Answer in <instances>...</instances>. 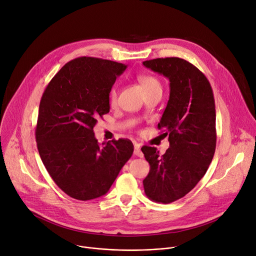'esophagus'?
I'll return each instance as SVG.
<instances>
[{
    "instance_id": "34e87169",
    "label": "esophagus",
    "mask_w": 256,
    "mask_h": 256,
    "mask_svg": "<svg viewBox=\"0 0 256 256\" xmlns=\"http://www.w3.org/2000/svg\"><path fill=\"white\" fill-rule=\"evenodd\" d=\"M134 154L135 156H140V158H142L144 156V154H142V150H140V144H135V146H134Z\"/></svg>"
}]
</instances>
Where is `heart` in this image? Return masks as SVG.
I'll return each instance as SVG.
<instances>
[{
  "mask_svg": "<svg viewBox=\"0 0 256 256\" xmlns=\"http://www.w3.org/2000/svg\"><path fill=\"white\" fill-rule=\"evenodd\" d=\"M138 82L140 83L142 89L146 94L154 92V91H162V86L160 81L154 76L150 74H140L138 76ZM118 100V86L114 84L108 93V100L110 104H116Z\"/></svg>",
  "mask_w": 256,
  "mask_h": 256,
  "instance_id": "1",
  "label": "heart"
}]
</instances>
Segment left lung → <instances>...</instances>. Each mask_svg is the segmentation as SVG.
I'll return each mask as SVG.
<instances>
[{
  "mask_svg": "<svg viewBox=\"0 0 256 256\" xmlns=\"http://www.w3.org/2000/svg\"><path fill=\"white\" fill-rule=\"evenodd\" d=\"M144 66L169 78L170 96L158 124L169 148L142 150L150 164L144 192L154 202L169 204L190 192L205 175L215 152V102L205 74L180 57L156 58Z\"/></svg>",
  "mask_w": 256,
  "mask_h": 256,
  "instance_id": "8db88e82",
  "label": "left lung"
}]
</instances>
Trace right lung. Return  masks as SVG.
<instances>
[{
    "mask_svg": "<svg viewBox=\"0 0 256 256\" xmlns=\"http://www.w3.org/2000/svg\"><path fill=\"white\" fill-rule=\"evenodd\" d=\"M126 66L82 56L64 64L47 85L40 102L36 142L57 186L74 199L106 194L131 158L129 140L100 144L93 128L110 112L108 93Z\"/></svg>",
    "mask_w": 256,
    "mask_h": 256,
    "instance_id": "1",
    "label": "right lung"
}]
</instances>
